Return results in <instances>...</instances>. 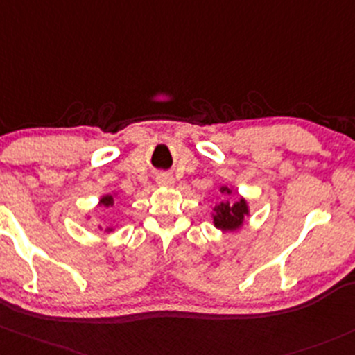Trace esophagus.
I'll return each mask as SVG.
<instances>
[{
	"instance_id": "34e87169",
	"label": "esophagus",
	"mask_w": 355,
	"mask_h": 355,
	"mask_svg": "<svg viewBox=\"0 0 355 355\" xmlns=\"http://www.w3.org/2000/svg\"><path fill=\"white\" fill-rule=\"evenodd\" d=\"M156 182H158V185H163V187H171V185L175 184L173 177H171L170 173H158Z\"/></svg>"
}]
</instances>
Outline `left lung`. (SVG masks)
<instances>
[{
	"label": "left lung",
	"instance_id": "left-lung-1",
	"mask_svg": "<svg viewBox=\"0 0 355 355\" xmlns=\"http://www.w3.org/2000/svg\"><path fill=\"white\" fill-rule=\"evenodd\" d=\"M221 192L231 193V190L227 187H223ZM214 211L216 214L212 216V218H214V225L216 227H219V230L223 231L238 230V227L243 225L245 216L248 214V207H246L245 199H240L234 204L221 202Z\"/></svg>",
	"mask_w": 355,
	"mask_h": 355
}]
</instances>
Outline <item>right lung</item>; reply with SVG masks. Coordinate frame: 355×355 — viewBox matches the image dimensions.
Wrapping results in <instances>:
<instances>
[{"instance_id":"right-lung-1","label":"right lung","mask_w":355,"mask_h":355,"mask_svg":"<svg viewBox=\"0 0 355 355\" xmlns=\"http://www.w3.org/2000/svg\"><path fill=\"white\" fill-rule=\"evenodd\" d=\"M100 204H102L103 207L114 206V197H112V196H107V197H103V199L100 200Z\"/></svg>"}]
</instances>
